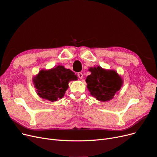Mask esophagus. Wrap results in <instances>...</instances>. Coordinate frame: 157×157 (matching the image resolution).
<instances>
[{
  "mask_svg": "<svg viewBox=\"0 0 157 157\" xmlns=\"http://www.w3.org/2000/svg\"><path fill=\"white\" fill-rule=\"evenodd\" d=\"M78 76L79 79H82L83 78V74L82 72H78Z\"/></svg>",
  "mask_w": 157,
  "mask_h": 157,
  "instance_id": "34e87169",
  "label": "esophagus"
}]
</instances>
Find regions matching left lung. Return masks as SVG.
<instances>
[{
  "label": "left lung",
  "mask_w": 157,
  "mask_h": 157,
  "mask_svg": "<svg viewBox=\"0 0 157 157\" xmlns=\"http://www.w3.org/2000/svg\"><path fill=\"white\" fill-rule=\"evenodd\" d=\"M91 74L86 79L87 89L98 100L105 102L112 99L120 90L123 81L113 70H107L100 67L90 68Z\"/></svg>",
  "instance_id": "left-lung-1"
}]
</instances>
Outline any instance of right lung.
<instances>
[{
  "label": "right lung",
  "mask_w": 157,
  "mask_h": 157,
  "mask_svg": "<svg viewBox=\"0 0 157 157\" xmlns=\"http://www.w3.org/2000/svg\"><path fill=\"white\" fill-rule=\"evenodd\" d=\"M76 79L77 75L70 69L58 66L49 70H41L33 82L40 97L54 102L64 97L70 81Z\"/></svg>",
  "instance_id": "right-lung-1"
}]
</instances>
